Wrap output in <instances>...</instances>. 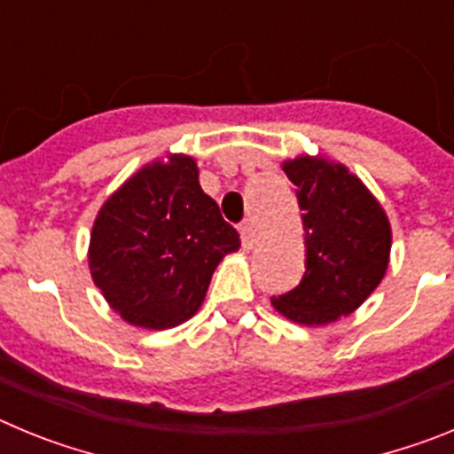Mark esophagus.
Instances as JSON below:
<instances>
[{"label":"esophagus","mask_w":454,"mask_h":454,"mask_svg":"<svg viewBox=\"0 0 454 454\" xmlns=\"http://www.w3.org/2000/svg\"><path fill=\"white\" fill-rule=\"evenodd\" d=\"M240 243H243V247H246L247 252L254 250L256 246V230H254V224L252 223H243L240 224Z\"/></svg>","instance_id":"obj_1"}]
</instances>
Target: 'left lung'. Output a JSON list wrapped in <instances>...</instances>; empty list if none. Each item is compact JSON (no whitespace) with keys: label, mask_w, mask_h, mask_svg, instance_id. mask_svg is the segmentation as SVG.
Returning <instances> with one entry per match:
<instances>
[{"label":"left lung","mask_w":454,"mask_h":454,"mask_svg":"<svg viewBox=\"0 0 454 454\" xmlns=\"http://www.w3.org/2000/svg\"><path fill=\"white\" fill-rule=\"evenodd\" d=\"M302 208L307 270L275 311L298 325H327L362 307L387 275L391 223L380 200L350 168L327 156L284 161Z\"/></svg>","instance_id":"obj_1"}]
</instances>
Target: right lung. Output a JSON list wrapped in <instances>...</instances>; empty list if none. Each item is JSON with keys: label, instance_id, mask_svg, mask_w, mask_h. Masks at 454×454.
<instances>
[{"label": "right lung", "instance_id": "obj_1", "mask_svg": "<svg viewBox=\"0 0 454 454\" xmlns=\"http://www.w3.org/2000/svg\"><path fill=\"white\" fill-rule=\"evenodd\" d=\"M240 247L198 161L166 154L104 200L88 243V268L108 307L143 330H170L198 314L211 275Z\"/></svg>", "mask_w": 454, "mask_h": 454}]
</instances>
